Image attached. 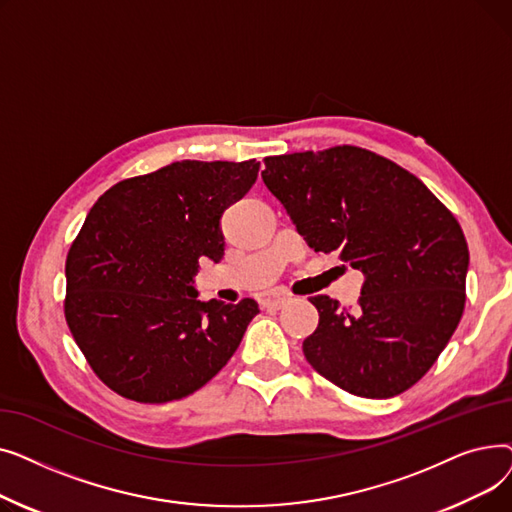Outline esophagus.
Here are the masks:
<instances>
[{"instance_id": "esophagus-1", "label": "esophagus", "mask_w": 512, "mask_h": 512, "mask_svg": "<svg viewBox=\"0 0 512 512\" xmlns=\"http://www.w3.org/2000/svg\"><path fill=\"white\" fill-rule=\"evenodd\" d=\"M288 301H290V297H286V294H274V297H265V299L261 301V307H263V309H280V307H284Z\"/></svg>"}]
</instances>
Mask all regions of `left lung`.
Segmentation results:
<instances>
[{"label": "left lung", "mask_w": 512, "mask_h": 512, "mask_svg": "<svg viewBox=\"0 0 512 512\" xmlns=\"http://www.w3.org/2000/svg\"><path fill=\"white\" fill-rule=\"evenodd\" d=\"M265 186L311 249L363 272L359 307L319 294L305 359L363 398L419 382L465 309L469 249L454 215L411 172L359 147L265 159Z\"/></svg>", "instance_id": "left-lung-1"}]
</instances>
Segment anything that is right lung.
<instances>
[{
	"instance_id": "add662e5",
	"label": "right lung",
	"mask_w": 512,
	"mask_h": 512,
	"mask_svg": "<svg viewBox=\"0 0 512 512\" xmlns=\"http://www.w3.org/2000/svg\"><path fill=\"white\" fill-rule=\"evenodd\" d=\"M259 161L184 159L128 178L91 207L66 259V321L99 380L137 402L180 400L234 355L253 299L199 301V259L224 257L222 213Z\"/></svg>"
}]
</instances>
